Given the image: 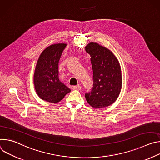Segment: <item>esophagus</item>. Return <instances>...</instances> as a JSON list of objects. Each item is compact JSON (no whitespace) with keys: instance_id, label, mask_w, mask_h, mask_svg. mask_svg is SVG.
Instances as JSON below:
<instances>
[{"instance_id":"34e87169","label":"esophagus","mask_w":160,"mask_h":160,"mask_svg":"<svg viewBox=\"0 0 160 160\" xmlns=\"http://www.w3.org/2000/svg\"><path fill=\"white\" fill-rule=\"evenodd\" d=\"M73 90H80L81 89V87L79 86V85H77V86H73Z\"/></svg>"}]
</instances>
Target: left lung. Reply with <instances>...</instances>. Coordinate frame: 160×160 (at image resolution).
I'll return each instance as SVG.
<instances>
[{
  "label": "left lung",
  "instance_id": "left-lung-1",
  "mask_svg": "<svg viewBox=\"0 0 160 160\" xmlns=\"http://www.w3.org/2000/svg\"><path fill=\"white\" fill-rule=\"evenodd\" d=\"M85 51L90 56L94 80L92 90L85 94V99L94 108L108 107L116 101L121 92L120 62L112 51L98 43H88Z\"/></svg>",
  "mask_w": 160,
  "mask_h": 160
}]
</instances>
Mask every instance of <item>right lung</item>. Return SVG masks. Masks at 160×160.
<instances>
[{
	"instance_id": "obj_1",
	"label": "right lung",
	"mask_w": 160,
	"mask_h": 160,
	"mask_svg": "<svg viewBox=\"0 0 160 160\" xmlns=\"http://www.w3.org/2000/svg\"><path fill=\"white\" fill-rule=\"evenodd\" d=\"M66 43L49 45L40 54L35 66L33 83L38 97L47 102L58 103L71 90L58 77V63Z\"/></svg>"
}]
</instances>
